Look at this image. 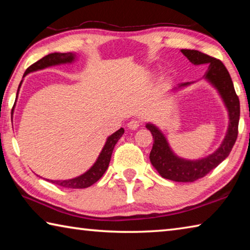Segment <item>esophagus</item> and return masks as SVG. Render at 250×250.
<instances>
[{
	"label": "esophagus",
	"instance_id": "1",
	"mask_svg": "<svg viewBox=\"0 0 250 250\" xmlns=\"http://www.w3.org/2000/svg\"><path fill=\"white\" fill-rule=\"evenodd\" d=\"M139 126H140V121H138L135 119H132L128 124V128L131 130H137Z\"/></svg>",
	"mask_w": 250,
	"mask_h": 250
}]
</instances>
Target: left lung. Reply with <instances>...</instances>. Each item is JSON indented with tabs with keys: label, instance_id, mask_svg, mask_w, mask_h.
<instances>
[{
	"label": "left lung",
	"instance_id": "obj_1",
	"mask_svg": "<svg viewBox=\"0 0 250 250\" xmlns=\"http://www.w3.org/2000/svg\"><path fill=\"white\" fill-rule=\"evenodd\" d=\"M181 52L185 57H188L192 64L208 66L204 78L208 80L218 90L229 116V125H228L226 137L221 146L213 154L201 160L191 161L181 159L173 153L166 137L155 125L146 124V126L151 131L154 140L150 152V161L152 166L160 173V175L164 179L175 182H194L204 177L207 173L214 170L229 155L238 135L240 105L229 73L219 59L194 49H181ZM188 84H189V83H183L174 89L185 87Z\"/></svg>",
	"mask_w": 250,
	"mask_h": 250
}]
</instances>
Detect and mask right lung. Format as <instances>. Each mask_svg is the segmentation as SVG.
<instances>
[{
  "mask_svg": "<svg viewBox=\"0 0 250 250\" xmlns=\"http://www.w3.org/2000/svg\"><path fill=\"white\" fill-rule=\"evenodd\" d=\"M75 57H76V55L73 53L48 54L47 56L43 57L42 59H40V61H37L36 62H34L33 65L29 66L26 69V71H25L24 76H26L28 73H32V71L44 69V68H46V67H50V66H55V65H59V64H66V62H74ZM21 84H22V82H21V83H20L19 89H20ZM18 94H19V90H18ZM124 132H125V130L121 128L118 131H116L113 134L110 135V137H108L107 142H105L103 151L100 152L98 159H97L94 166H92L86 173H83V174H82L80 176H77V177H75V179H70V180H64V181L47 180V181L52 182V183L62 186V188H89L90 185L95 184L96 182L104 175V173L108 168L110 159H111L113 147H115L116 143L121 138V135L124 134Z\"/></svg>",
  "mask_w": 250,
  "mask_h": 250,
  "instance_id": "right-lung-1",
  "label": "right lung"
}]
</instances>
